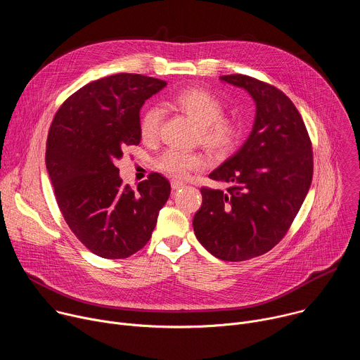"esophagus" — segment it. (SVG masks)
Listing matches in <instances>:
<instances>
[{"label":"esophagus","instance_id":"esophagus-1","mask_svg":"<svg viewBox=\"0 0 360 360\" xmlns=\"http://www.w3.org/2000/svg\"><path fill=\"white\" fill-rule=\"evenodd\" d=\"M171 186H172V189H174V191H178L179 188H182V186H184V182L174 179V181L171 182Z\"/></svg>","mask_w":360,"mask_h":360}]
</instances>
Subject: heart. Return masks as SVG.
<instances>
[{
    "mask_svg": "<svg viewBox=\"0 0 360 360\" xmlns=\"http://www.w3.org/2000/svg\"><path fill=\"white\" fill-rule=\"evenodd\" d=\"M169 104L191 117L199 127L202 142L210 149L217 152L231 150L240 135L239 125L231 120L224 118L222 102L202 88H186L179 91ZM162 110L149 107L141 117L139 134L145 142L155 141L162 125ZM205 158L199 153L184 152L178 149H168L158 158V168L178 179H186L192 172L205 168Z\"/></svg>",
    "mask_w": 360,
    "mask_h": 360,
    "instance_id": "b5f03b06",
    "label": "heart"
}]
</instances>
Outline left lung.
I'll use <instances>...</instances> for the list:
<instances>
[{
  "mask_svg": "<svg viewBox=\"0 0 360 360\" xmlns=\"http://www.w3.org/2000/svg\"><path fill=\"white\" fill-rule=\"evenodd\" d=\"M219 79L252 96L255 121L243 145L210 174L229 188H200L192 225L205 249L238 262L266 253L285 236L312 182V145L282 91L246 75Z\"/></svg>",
  "mask_w": 360,
  "mask_h": 360,
  "instance_id": "8db88e82",
  "label": "left lung"
}]
</instances>
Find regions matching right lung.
Returning a JSON list of instances; mask_svg holds the SVG:
<instances>
[{
    "mask_svg": "<svg viewBox=\"0 0 360 360\" xmlns=\"http://www.w3.org/2000/svg\"><path fill=\"white\" fill-rule=\"evenodd\" d=\"M167 86L162 79L117 74L72 94L51 124L45 165L60 211L74 235L95 255L124 259L142 249L171 193L160 174L131 189L117 161L141 142L139 111Z\"/></svg>",
    "mask_w": 360,
    "mask_h": 360,
    "instance_id": "right-lung-1",
    "label": "right lung"
}]
</instances>
